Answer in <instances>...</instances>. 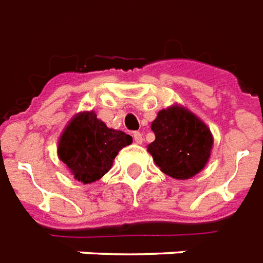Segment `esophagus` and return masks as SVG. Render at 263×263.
<instances>
[{
    "instance_id": "obj_1",
    "label": "esophagus",
    "mask_w": 263,
    "mask_h": 263,
    "mask_svg": "<svg viewBox=\"0 0 263 263\" xmlns=\"http://www.w3.org/2000/svg\"><path fill=\"white\" fill-rule=\"evenodd\" d=\"M133 138L134 141H136V144H142V141H144V137H142V134L140 133V132H134Z\"/></svg>"
}]
</instances>
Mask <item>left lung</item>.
Instances as JSON below:
<instances>
[{
  "mask_svg": "<svg viewBox=\"0 0 263 263\" xmlns=\"http://www.w3.org/2000/svg\"><path fill=\"white\" fill-rule=\"evenodd\" d=\"M151 129L155 141L148 145V152L165 175L184 180L205 168L213 148V136L194 112L172 104L157 112Z\"/></svg>",
  "mask_w": 263,
  "mask_h": 263,
  "instance_id": "1",
  "label": "left lung"
}]
</instances>
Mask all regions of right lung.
<instances>
[{
	"label": "right lung",
	"mask_w": 263,
	"mask_h": 263,
	"mask_svg": "<svg viewBox=\"0 0 263 263\" xmlns=\"http://www.w3.org/2000/svg\"><path fill=\"white\" fill-rule=\"evenodd\" d=\"M132 142V136L107 127L95 111H81L65 126L57 153L73 178L88 184L106 175L119 151Z\"/></svg>",
	"instance_id": "add662e5"
}]
</instances>
